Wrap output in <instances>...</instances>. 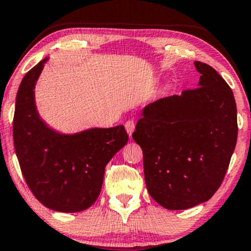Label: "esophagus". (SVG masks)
Listing matches in <instances>:
<instances>
[{
	"label": "esophagus",
	"mask_w": 251,
	"mask_h": 251,
	"mask_svg": "<svg viewBox=\"0 0 251 251\" xmlns=\"http://www.w3.org/2000/svg\"><path fill=\"white\" fill-rule=\"evenodd\" d=\"M125 128H126V131H127L128 135L131 136L132 133L134 132V129H135V123H134V120H133V119L127 120V122L125 123Z\"/></svg>",
	"instance_id": "1"
}]
</instances>
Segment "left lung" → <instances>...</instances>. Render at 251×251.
<instances>
[{"mask_svg":"<svg viewBox=\"0 0 251 251\" xmlns=\"http://www.w3.org/2000/svg\"><path fill=\"white\" fill-rule=\"evenodd\" d=\"M199 87L150 103L132 136L142 148L147 189L169 210L208 201L222 185L238 139L232 89L195 62Z\"/></svg>","mask_w":251,"mask_h":251,"instance_id":"1","label":"left lung"}]
</instances>
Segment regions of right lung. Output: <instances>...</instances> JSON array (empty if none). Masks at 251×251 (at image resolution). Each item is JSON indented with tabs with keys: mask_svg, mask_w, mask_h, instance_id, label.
I'll return each instance as SVG.
<instances>
[{
	"mask_svg": "<svg viewBox=\"0 0 251 251\" xmlns=\"http://www.w3.org/2000/svg\"><path fill=\"white\" fill-rule=\"evenodd\" d=\"M42 59L23 78L13 115V143L19 166L33 195L59 212L88 209L101 192L105 165L128 141L123 125L62 135L39 118L34 87Z\"/></svg>",
	"mask_w": 251,
	"mask_h": 251,
	"instance_id": "add662e5",
	"label": "right lung"
}]
</instances>
